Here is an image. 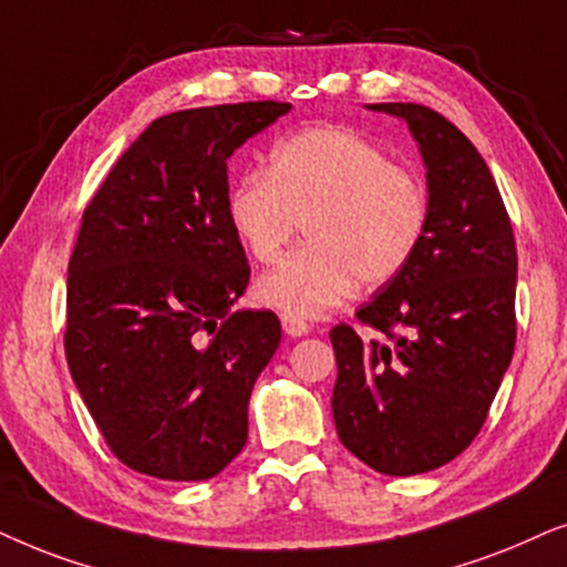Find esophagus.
Wrapping results in <instances>:
<instances>
[{
    "instance_id": "obj_1",
    "label": "esophagus",
    "mask_w": 567,
    "mask_h": 567,
    "mask_svg": "<svg viewBox=\"0 0 567 567\" xmlns=\"http://www.w3.org/2000/svg\"><path fill=\"white\" fill-rule=\"evenodd\" d=\"M282 329L288 337H303L311 331V327H308L303 319H298V316H288V313L282 316Z\"/></svg>"
}]
</instances>
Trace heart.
<instances>
[{"mask_svg": "<svg viewBox=\"0 0 567 567\" xmlns=\"http://www.w3.org/2000/svg\"><path fill=\"white\" fill-rule=\"evenodd\" d=\"M225 213L254 261L282 256L300 223L308 244L256 282V296L298 319H319L354 285L402 275L425 238L427 186L347 126H311L271 147L269 171L233 181Z\"/></svg>", "mask_w": 567, "mask_h": 567, "instance_id": "1", "label": "heart"}]
</instances>
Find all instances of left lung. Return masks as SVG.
<instances>
[{
	"instance_id": "8db88e82",
	"label": "left lung",
	"mask_w": 567,
	"mask_h": 567,
	"mask_svg": "<svg viewBox=\"0 0 567 567\" xmlns=\"http://www.w3.org/2000/svg\"><path fill=\"white\" fill-rule=\"evenodd\" d=\"M406 121L427 168L430 220L402 275L358 321L329 331L337 358L331 412L362 464L410 477L456 458L485 425L516 347V240L477 147L420 103H373Z\"/></svg>"
}]
</instances>
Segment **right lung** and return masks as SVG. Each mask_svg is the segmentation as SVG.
I'll list each match as a JSON object with an SVG mask.
<instances>
[{
  "mask_svg": "<svg viewBox=\"0 0 567 567\" xmlns=\"http://www.w3.org/2000/svg\"><path fill=\"white\" fill-rule=\"evenodd\" d=\"M290 103L155 118L82 215L64 352L121 464L171 482L220 474L248 437V399L279 347L271 311H233L251 267L225 213L228 161Z\"/></svg>",
  "mask_w": 567,
  "mask_h": 567,
  "instance_id": "1",
  "label": "right lung"
}]
</instances>
